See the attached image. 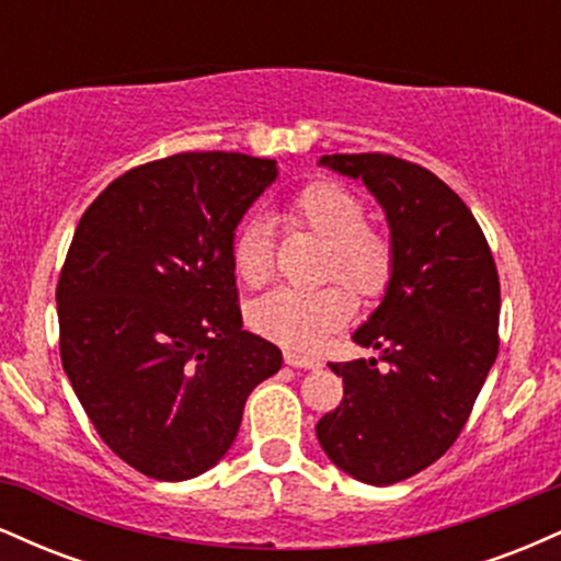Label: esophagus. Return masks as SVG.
<instances>
[{
    "label": "esophagus",
    "instance_id": "obj_1",
    "mask_svg": "<svg viewBox=\"0 0 561 561\" xmlns=\"http://www.w3.org/2000/svg\"><path fill=\"white\" fill-rule=\"evenodd\" d=\"M285 364L295 366V369H319L321 358L308 356V353H300V351H287L285 353Z\"/></svg>",
    "mask_w": 561,
    "mask_h": 561
}]
</instances>
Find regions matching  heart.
<instances>
[{
	"label": "heart",
	"mask_w": 561,
	"mask_h": 561,
	"mask_svg": "<svg viewBox=\"0 0 561 561\" xmlns=\"http://www.w3.org/2000/svg\"><path fill=\"white\" fill-rule=\"evenodd\" d=\"M293 214L308 229L330 240L327 276H345L366 298H377L390 285L396 253L382 229L364 224V199L345 184L319 179L293 199ZM234 272L244 285L261 287L274 274L272 227L266 218L242 221L231 244ZM356 311L353 293L343 282L321 289L276 287L250 306V324L287 347H313L340 330Z\"/></svg>",
	"instance_id": "1"
}]
</instances>
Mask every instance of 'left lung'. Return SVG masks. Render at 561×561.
Listing matches in <instances>:
<instances>
[{
    "mask_svg": "<svg viewBox=\"0 0 561 561\" xmlns=\"http://www.w3.org/2000/svg\"><path fill=\"white\" fill-rule=\"evenodd\" d=\"M319 165L362 179L390 227V285L353 343L377 358L330 364L343 401L317 424L332 465L392 485L454 446L499 356V272L465 199L433 171L362 152Z\"/></svg>",
    "mask_w": 561,
    "mask_h": 561,
    "instance_id": "8db88e82",
    "label": "left lung"
}]
</instances>
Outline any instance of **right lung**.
<instances>
[{"label": "right lung", "mask_w": 561, "mask_h": 561, "mask_svg": "<svg viewBox=\"0 0 561 561\" xmlns=\"http://www.w3.org/2000/svg\"><path fill=\"white\" fill-rule=\"evenodd\" d=\"M276 160L179 152L126 171L81 216L57 282L62 369L105 446L179 482L224 459L282 351L242 330L237 224Z\"/></svg>", "instance_id": "obj_1"}]
</instances>
